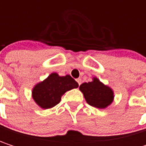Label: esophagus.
Here are the masks:
<instances>
[{"label": "esophagus", "mask_w": 146, "mask_h": 146, "mask_svg": "<svg viewBox=\"0 0 146 146\" xmlns=\"http://www.w3.org/2000/svg\"><path fill=\"white\" fill-rule=\"evenodd\" d=\"M76 81L78 82V85H80V84H81V82H82V80H81V78H78V79H76Z\"/></svg>", "instance_id": "esophagus-1"}]
</instances>
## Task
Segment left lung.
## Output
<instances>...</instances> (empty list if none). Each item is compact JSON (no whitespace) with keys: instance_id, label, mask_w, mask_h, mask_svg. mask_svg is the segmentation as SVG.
I'll return each instance as SVG.
<instances>
[{"instance_id":"8db88e82","label":"left lung","mask_w":146,"mask_h":146,"mask_svg":"<svg viewBox=\"0 0 146 146\" xmlns=\"http://www.w3.org/2000/svg\"><path fill=\"white\" fill-rule=\"evenodd\" d=\"M79 90L89 105L99 109L106 108L114 100L112 89L104 84L96 77H94L91 82L83 83L79 86Z\"/></svg>"}]
</instances>
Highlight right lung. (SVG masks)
Instances as JSON below:
<instances>
[{
	"label": "right lung",
	"mask_w": 146,
	"mask_h": 146,
	"mask_svg": "<svg viewBox=\"0 0 146 146\" xmlns=\"http://www.w3.org/2000/svg\"><path fill=\"white\" fill-rule=\"evenodd\" d=\"M78 87V84L70 75L60 76L52 73L34 86L32 97L40 108L50 109L61 102L62 96L67 91Z\"/></svg>",
	"instance_id": "right-lung-1"
}]
</instances>
